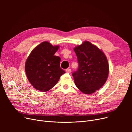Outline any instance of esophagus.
I'll list each match as a JSON object with an SVG mask.
<instances>
[{
	"label": "esophagus",
	"instance_id": "34e87169",
	"mask_svg": "<svg viewBox=\"0 0 132 132\" xmlns=\"http://www.w3.org/2000/svg\"><path fill=\"white\" fill-rule=\"evenodd\" d=\"M65 71H66V73H70L71 69L70 68H68V69H66Z\"/></svg>",
	"mask_w": 132,
	"mask_h": 132
}]
</instances>
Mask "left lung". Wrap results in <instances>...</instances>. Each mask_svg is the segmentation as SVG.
Returning a JSON list of instances; mask_svg holds the SVG:
<instances>
[{"mask_svg": "<svg viewBox=\"0 0 132 132\" xmlns=\"http://www.w3.org/2000/svg\"><path fill=\"white\" fill-rule=\"evenodd\" d=\"M79 63L73 73L75 85L85 94H91L105 84L109 73V65L103 51L89 41L74 48Z\"/></svg>", "mask_w": 132, "mask_h": 132, "instance_id": "8db88e82", "label": "left lung"}]
</instances>
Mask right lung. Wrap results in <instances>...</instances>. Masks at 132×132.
Here are the masks:
<instances>
[{
  "instance_id": "add662e5",
  "label": "right lung",
  "mask_w": 132,
  "mask_h": 132,
  "mask_svg": "<svg viewBox=\"0 0 132 132\" xmlns=\"http://www.w3.org/2000/svg\"><path fill=\"white\" fill-rule=\"evenodd\" d=\"M59 46L42 42L31 51L25 66L27 78L36 90L46 92L54 86L65 72L60 67L61 58L54 55Z\"/></svg>"
}]
</instances>
